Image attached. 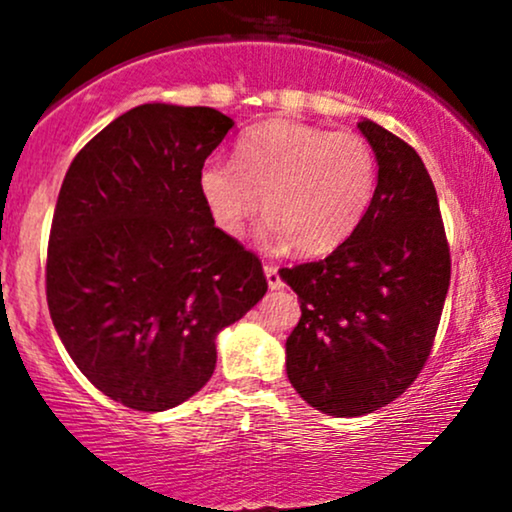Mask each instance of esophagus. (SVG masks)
<instances>
[{"mask_svg": "<svg viewBox=\"0 0 512 512\" xmlns=\"http://www.w3.org/2000/svg\"><path fill=\"white\" fill-rule=\"evenodd\" d=\"M264 276H267V284L272 291L284 286V281H281V276H279V267H274V264H264Z\"/></svg>", "mask_w": 512, "mask_h": 512, "instance_id": "obj_1", "label": "esophagus"}]
</instances>
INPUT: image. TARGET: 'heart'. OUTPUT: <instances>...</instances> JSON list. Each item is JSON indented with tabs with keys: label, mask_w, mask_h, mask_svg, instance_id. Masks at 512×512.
I'll return each mask as SVG.
<instances>
[{
	"label": "heart",
	"mask_w": 512,
	"mask_h": 512,
	"mask_svg": "<svg viewBox=\"0 0 512 512\" xmlns=\"http://www.w3.org/2000/svg\"><path fill=\"white\" fill-rule=\"evenodd\" d=\"M233 158L236 166L209 158L197 173L214 226L231 238L243 236L264 204V236L305 255L337 248L366 214L378 182L375 151L361 134L296 120L248 129Z\"/></svg>",
	"instance_id": "1"
}]
</instances>
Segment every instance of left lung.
I'll return each instance as SVG.
<instances>
[{
	"mask_svg": "<svg viewBox=\"0 0 512 512\" xmlns=\"http://www.w3.org/2000/svg\"><path fill=\"white\" fill-rule=\"evenodd\" d=\"M358 129L378 161L366 214L325 260L279 272L301 301L286 373L330 416L370 414L414 383L450 286L448 238L424 161L373 120Z\"/></svg>",
	"mask_w": 512,
	"mask_h": 512,
	"instance_id": "1",
	"label": "left lung"
}]
</instances>
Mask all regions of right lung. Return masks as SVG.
I'll use <instances>...</instances> for the list:
<instances>
[{
    "label": "right lung",
    "mask_w": 512,
    "mask_h": 512,
    "mask_svg": "<svg viewBox=\"0 0 512 512\" xmlns=\"http://www.w3.org/2000/svg\"><path fill=\"white\" fill-rule=\"evenodd\" d=\"M231 117L144 103L88 142L52 216L45 291L76 368L137 411L209 383L216 334L267 293L255 252L211 221L197 173Z\"/></svg>",
    "instance_id": "obj_1"
}]
</instances>
